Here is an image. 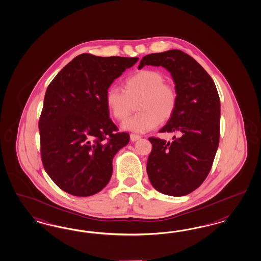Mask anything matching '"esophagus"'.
<instances>
[{"label":"esophagus","instance_id":"1","mask_svg":"<svg viewBox=\"0 0 261 261\" xmlns=\"http://www.w3.org/2000/svg\"><path fill=\"white\" fill-rule=\"evenodd\" d=\"M141 138H142V137H141V136H139V135H130V139H131V141H132V142H137V141H139Z\"/></svg>","mask_w":261,"mask_h":261}]
</instances>
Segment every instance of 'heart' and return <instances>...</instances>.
Returning <instances> with one entry per match:
<instances>
[{
  "mask_svg": "<svg viewBox=\"0 0 261 261\" xmlns=\"http://www.w3.org/2000/svg\"><path fill=\"white\" fill-rule=\"evenodd\" d=\"M165 76L157 71L142 70L124 80V90L111 86L105 94V102L114 118L123 121L133 111V103L139 100L134 117L127 119L122 127L129 131L144 133L158 126L173 116L178 95L172 86L165 83Z\"/></svg>",
  "mask_w": 261,
  "mask_h": 261,
  "instance_id": "b5f03b06",
  "label": "heart"
}]
</instances>
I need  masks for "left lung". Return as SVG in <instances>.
I'll return each instance as SVG.
<instances>
[{
  "label": "left lung",
  "instance_id": "left-lung-1",
  "mask_svg": "<svg viewBox=\"0 0 261 261\" xmlns=\"http://www.w3.org/2000/svg\"><path fill=\"white\" fill-rule=\"evenodd\" d=\"M170 72L178 95L177 108L160 132L178 133L172 142L149 138L146 170L159 192L185 196L199 188L213 166L220 138V99L214 80L191 56L179 49L145 56L144 66Z\"/></svg>",
  "mask_w": 261,
  "mask_h": 261
}]
</instances>
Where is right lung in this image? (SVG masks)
I'll return each instance as SVG.
<instances>
[{
  "label": "right lung",
  "mask_w": 261,
  "mask_h": 261,
  "mask_svg": "<svg viewBox=\"0 0 261 261\" xmlns=\"http://www.w3.org/2000/svg\"><path fill=\"white\" fill-rule=\"evenodd\" d=\"M138 60L82 54L48 85L39 119L41 157L47 175L67 193L87 197L110 181L113 159L130 137L117 133L105 94Z\"/></svg>",
  "instance_id": "add662e5"
}]
</instances>
